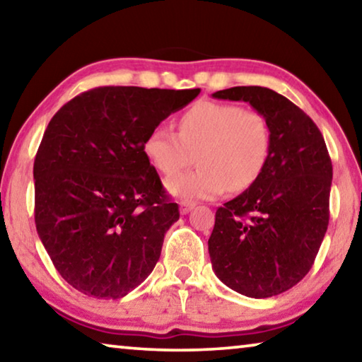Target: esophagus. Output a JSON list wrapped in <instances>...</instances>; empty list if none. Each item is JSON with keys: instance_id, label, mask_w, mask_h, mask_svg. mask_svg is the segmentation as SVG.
Returning a JSON list of instances; mask_svg holds the SVG:
<instances>
[{"instance_id": "1", "label": "esophagus", "mask_w": 362, "mask_h": 362, "mask_svg": "<svg viewBox=\"0 0 362 362\" xmlns=\"http://www.w3.org/2000/svg\"><path fill=\"white\" fill-rule=\"evenodd\" d=\"M179 206H180V214H183V216H185V214H188L189 211H192L196 204L193 203V201H180Z\"/></svg>"}]
</instances>
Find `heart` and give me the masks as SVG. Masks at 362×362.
I'll return each instance as SVG.
<instances>
[{"label":"heart","instance_id":"heart-1","mask_svg":"<svg viewBox=\"0 0 362 362\" xmlns=\"http://www.w3.org/2000/svg\"><path fill=\"white\" fill-rule=\"evenodd\" d=\"M269 145V126L260 113L233 103L198 102L179 118V134L158 126L144 150L164 175L189 166L196 153L199 168L169 177L166 185L182 198L207 199L252 185L267 166Z\"/></svg>","mask_w":362,"mask_h":362}]
</instances>
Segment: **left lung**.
Returning <instances> with one entry per match:
<instances>
[{
  "instance_id": "left-lung-1",
  "label": "left lung",
  "mask_w": 362,
  "mask_h": 362,
  "mask_svg": "<svg viewBox=\"0 0 362 362\" xmlns=\"http://www.w3.org/2000/svg\"><path fill=\"white\" fill-rule=\"evenodd\" d=\"M212 97L249 102L272 134L259 179L216 212L207 243L212 269L246 297L278 296L310 272L327 231L332 183L327 146L313 119L272 89L236 86Z\"/></svg>"
}]
</instances>
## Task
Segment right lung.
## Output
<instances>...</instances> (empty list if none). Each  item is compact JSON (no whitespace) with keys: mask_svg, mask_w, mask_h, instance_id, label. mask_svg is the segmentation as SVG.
Listing matches in <instances>:
<instances>
[{"mask_svg":"<svg viewBox=\"0 0 362 362\" xmlns=\"http://www.w3.org/2000/svg\"><path fill=\"white\" fill-rule=\"evenodd\" d=\"M199 93L103 86L49 121L33 164L35 223L54 267L76 291L121 298L153 272L180 214L144 145Z\"/></svg>","mask_w":362,"mask_h":362,"instance_id":"add662e5","label":"right lung"}]
</instances>
